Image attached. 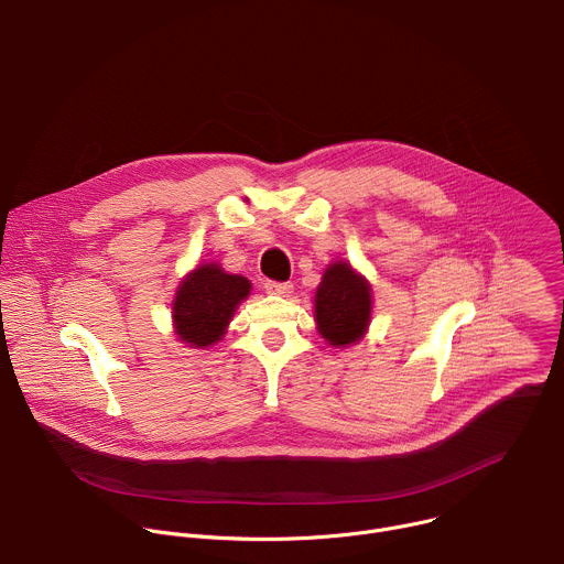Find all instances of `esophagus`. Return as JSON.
Masks as SVG:
<instances>
[{"mask_svg":"<svg viewBox=\"0 0 564 564\" xmlns=\"http://www.w3.org/2000/svg\"><path fill=\"white\" fill-rule=\"evenodd\" d=\"M265 292L288 296L292 292V283H281V281H265Z\"/></svg>","mask_w":564,"mask_h":564,"instance_id":"obj_1","label":"esophagus"}]
</instances>
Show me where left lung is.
<instances>
[{"mask_svg": "<svg viewBox=\"0 0 564 564\" xmlns=\"http://www.w3.org/2000/svg\"><path fill=\"white\" fill-rule=\"evenodd\" d=\"M316 326L330 346L344 348L359 341L370 324V285L348 263H333L314 299Z\"/></svg>", "mask_w": 564, "mask_h": 564, "instance_id": "8db88e82", "label": "left lung"}]
</instances>
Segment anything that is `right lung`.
<instances>
[{"label":"right lung","mask_w":564,"mask_h":564,"mask_svg":"<svg viewBox=\"0 0 564 564\" xmlns=\"http://www.w3.org/2000/svg\"><path fill=\"white\" fill-rule=\"evenodd\" d=\"M250 294V281L227 274L220 265L207 263L194 270L178 288L174 301V324L181 341L205 348L216 344L229 324L236 305Z\"/></svg>","instance_id":"1"}]
</instances>
